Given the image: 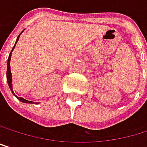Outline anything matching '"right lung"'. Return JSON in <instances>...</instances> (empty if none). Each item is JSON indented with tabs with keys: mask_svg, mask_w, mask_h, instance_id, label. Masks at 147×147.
<instances>
[{
	"mask_svg": "<svg viewBox=\"0 0 147 147\" xmlns=\"http://www.w3.org/2000/svg\"><path fill=\"white\" fill-rule=\"evenodd\" d=\"M24 32V31H23ZM22 32L18 35V38H16V43H15V46H14V47L12 48V50H11V52H10V54H9V59H8V63H7V82H8V84H9V89H10V91H11V92L14 94V92H13V87H12V74H11V70H10V59H11V53L13 52V50H14V48H15V47H16V44L18 43V39H19V37H20V35L22 34ZM15 95V94H14ZM16 98H18V100H19L21 102H23V103H34L33 101H30V100H25V99H24V98H21V97H18L16 95H15ZM36 104H38V102H36Z\"/></svg>",
	"mask_w": 147,
	"mask_h": 147,
	"instance_id": "right-lung-1",
	"label": "right lung"
}]
</instances>
